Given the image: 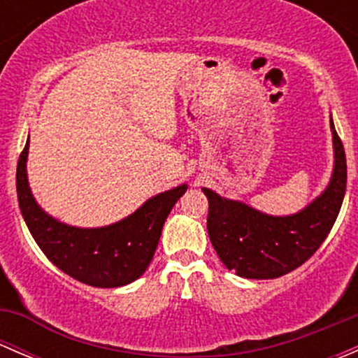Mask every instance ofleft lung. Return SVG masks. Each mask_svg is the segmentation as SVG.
Masks as SVG:
<instances>
[{"instance_id": "8db88e82", "label": "left lung", "mask_w": 358, "mask_h": 358, "mask_svg": "<svg viewBox=\"0 0 358 358\" xmlns=\"http://www.w3.org/2000/svg\"><path fill=\"white\" fill-rule=\"evenodd\" d=\"M333 133L334 166L326 189L286 216H273L243 201L227 199L202 187L208 197V234L223 265L244 279H277L306 262L326 241L341 209L346 190V157Z\"/></svg>"}]
</instances>
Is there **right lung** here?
Returning a JSON list of instances; mask_svg holds the SVG:
<instances>
[{
    "instance_id": "obj_1",
    "label": "right lung",
    "mask_w": 358,
    "mask_h": 358,
    "mask_svg": "<svg viewBox=\"0 0 358 358\" xmlns=\"http://www.w3.org/2000/svg\"><path fill=\"white\" fill-rule=\"evenodd\" d=\"M27 156L29 138L17 166V197L25 225L46 258L72 279L93 287H121L142 277L187 183L150 197L119 222L83 229L59 222L38 204L29 187Z\"/></svg>"
}]
</instances>
